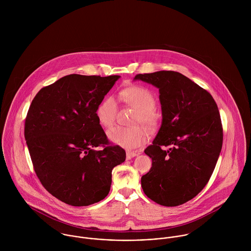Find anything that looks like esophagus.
<instances>
[{
	"label": "esophagus",
	"mask_w": 251,
	"mask_h": 251,
	"mask_svg": "<svg viewBox=\"0 0 251 251\" xmlns=\"http://www.w3.org/2000/svg\"><path fill=\"white\" fill-rule=\"evenodd\" d=\"M139 152L137 151H126V159H131L132 157L138 155Z\"/></svg>",
	"instance_id": "esophagus-1"
}]
</instances>
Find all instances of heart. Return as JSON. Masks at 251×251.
I'll return each instance as SVG.
<instances>
[{
	"instance_id": "1",
	"label": "heart",
	"mask_w": 251,
	"mask_h": 251,
	"mask_svg": "<svg viewBox=\"0 0 251 251\" xmlns=\"http://www.w3.org/2000/svg\"><path fill=\"white\" fill-rule=\"evenodd\" d=\"M120 98L126 104L136 109L132 118L133 126H116L108 131L111 142L126 149H136L147 140V133L143 125L148 129L156 126L158 115L154 110L155 98L153 94L143 86H129L120 92ZM118 103L112 96L105 97L97 108V118L103 127H111L117 118Z\"/></svg>"
}]
</instances>
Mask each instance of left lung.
Returning <instances> with one entry per match:
<instances>
[{
  "instance_id": "8db88e82",
  "label": "left lung",
  "mask_w": 251,
  "mask_h": 251,
  "mask_svg": "<svg viewBox=\"0 0 251 251\" xmlns=\"http://www.w3.org/2000/svg\"><path fill=\"white\" fill-rule=\"evenodd\" d=\"M159 89L162 124L145 150L151 168L142 176L144 193L153 202L176 207L208 183L223 141L220 114L212 95L179 72L137 74Z\"/></svg>"
}]
</instances>
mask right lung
<instances>
[{
    "instance_id": "add662e5",
    "label": "right lung",
    "mask_w": 251,
    "mask_h": 251,
    "mask_svg": "<svg viewBox=\"0 0 251 251\" xmlns=\"http://www.w3.org/2000/svg\"><path fill=\"white\" fill-rule=\"evenodd\" d=\"M119 75L70 74L43 87L25 120L24 135L36 176L57 199L74 207L104 199L112 169L126 151L108 140L97 108Z\"/></svg>"
}]
</instances>
